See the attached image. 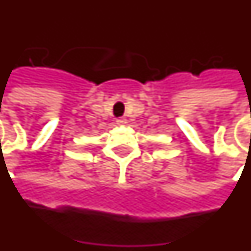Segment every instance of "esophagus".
Returning a JSON list of instances; mask_svg holds the SVG:
<instances>
[{
    "label": "esophagus",
    "instance_id": "obj_1",
    "mask_svg": "<svg viewBox=\"0 0 251 251\" xmlns=\"http://www.w3.org/2000/svg\"><path fill=\"white\" fill-rule=\"evenodd\" d=\"M126 122H127V121H126L125 119H117V120H116V124H117V125H120V126L125 125Z\"/></svg>",
    "mask_w": 251,
    "mask_h": 251
}]
</instances>
